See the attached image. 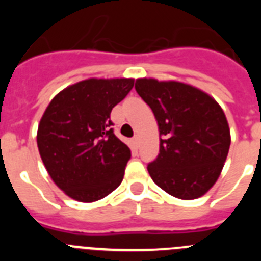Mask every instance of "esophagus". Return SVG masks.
<instances>
[{
  "label": "esophagus",
  "mask_w": 261,
  "mask_h": 261,
  "mask_svg": "<svg viewBox=\"0 0 261 261\" xmlns=\"http://www.w3.org/2000/svg\"><path fill=\"white\" fill-rule=\"evenodd\" d=\"M132 144L136 149H138V147H140V138H138V136H135V137L132 138Z\"/></svg>",
  "instance_id": "34e87169"
}]
</instances>
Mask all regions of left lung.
<instances>
[{
	"label": "left lung",
	"mask_w": 261,
	"mask_h": 261,
	"mask_svg": "<svg viewBox=\"0 0 261 261\" xmlns=\"http://www.w3.org/2000/svg\"><path fill=\"white\" fill-rule=\"evenodd\" d=\"M135 89L159 126V154L147 165L153 181L177 199L205 195L229 153L230 129L222 108L204 91L176 81L140 78Z\"/></svg>",
	"instance_id": "left-lung-1"
}]
</instances>
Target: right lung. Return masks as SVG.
Wrapping results in <instances>:
<instances>
[{
    "label": "right lung",
    "instance_id": "obj_1",
    "mask_svg": "<svg viewBox=\"0 0 261 261\" xmlns=\"http://www.w3.org/2000/svg\"><path fill=\"white\" fill-rule=\"evenodd\" d=\"M132 78H90L57 94L41 117L38 147L52 180L81 202L100 200L123 181L130 149L114 133L111 111Z\"/></svg>",
    "mask_w": 261,
    "mask_h": 261
}]
</instances>
